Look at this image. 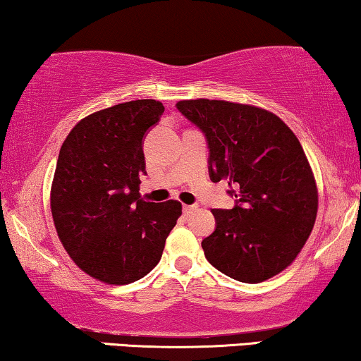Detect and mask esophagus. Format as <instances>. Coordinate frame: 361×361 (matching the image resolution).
<instances>
[{
  "mask_svg": "<svg viewBox=\"0 0 361 361\" xmlns=\"http://www.w3.org/2000/svg\"><path fill=\"white\" fill-rule=\"evenodd\" d=\"M197 209H199L197 205H184V209H182V210H184V215L189 216V215L194 214V212H197Z\"/></svg>",
  "mask_w": 361,
  "mask_h": 361,
  "instance_id": "1",
  "label": "esophagus"
}]
</instances>
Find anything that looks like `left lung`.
Here are the masks:
<instances>
[{
  "label": "left lung",
  "instance_id": "8db88e82",
  "mask_svg": "<svg viewBox=\"0 0 361 361\" xmlns=\"http://www.w3.org/2000/svg\"><path fill=\"white\" fill-rule=\"evenodd\" d=\"M177 110L204 131L214 182L226 180L231 210L214 209L216 228L202 241L209 263L256 284L279 274L312 233L319 192L293 130L264 108L225 100H180Z\"/></svg>",
  "mask_w": 361,
  "mask_h": 361
}]
</instances>
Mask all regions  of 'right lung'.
Wrapping results in <instances>:
<instances>
[{"mask_svg":"<svg viewBox=\"0 0 361 361\" xmlns=\"http://www.w3.org/2000/svg\"><path fill=\"white\" fill-rule=\"evenodd\" d=\"M157 100H133L77 123L59 152L51 212L59 240L83 273L105 284L145 278L159 263L182 204L146 202L142 137L159 121Z\"/></svg>","mask_w":361,"mask_h":361,"instance_id":"1","label":"right lung"}]
</instances>
